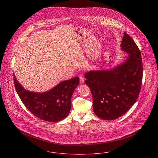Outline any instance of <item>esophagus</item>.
I'll return each mask as SVG.
<instances>
[{
    "label": "esophagus",
    "mask_w": 158,
    "mask_h": 158,
    "mask_svg": "<svg viewBox=\"0 0 158 158\" xmlns=\"http://www.w3.org/2000/svg\"><path fill=\"white\" fill-rule=\"evenodd\" d=\"M80 84L84 83V82H85V78H84V77H83V76H80Z\"/></svg>",
    "instance_id": "34e87169"
}]
</instances>
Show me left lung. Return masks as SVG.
<instances>
[{
    "label": "left lung",
    "mask_w": 158,
    "mask_h": 158,
    "mask_svg": "<svg viewBox=\"0 0 158 158\" xmlns=\"http://www.w3.org/2000/svg\"><path fill=\"white\" fill-rule=\"evenodd\" d=\"M121 47L129 53L128 58L123 64L112 70L89 71L85 74V83L92 94L94 112L106 120H114L127 113L135 104L141 89V53L126 32Z\"/></svg>",
    "instance_id": "8db88e82"
}]
</instances>
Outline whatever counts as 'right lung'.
Here are the masks:
<instances>
[{
	"label": "right lung",
	"instance_id": "obj_1",
	"mask_svg": "<svg viewBox=\"0 0 158 158\" xmlns=\"http://www.w3.org/2000/svg\"><path fill=\"white\" fill-rule=\"evenodd\" d=\"M80 83L78 77L63 81L51 90L43 93L24 89L14 75V83L23 104L37 117L56 122L65 118L70 111L71 97Z\"/></svg>",
	"mask_w": 158,
	"mask_h": 158
}]
</instances>
